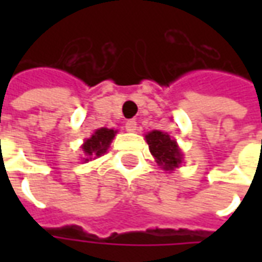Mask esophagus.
<instances>
[{
	"instance_id": "obj_1",
	"label": "esophagus",
	"mask_w": 262,
	"mask_h": 262,
	"mask_svg": "<svg viewBox=\"0 0 262 262\" xmlns=\"http://www.w3.org/2000/svg\"><path fill=\"white\" fill-rule=\"evenodd\" d=\"M125 129L127 132H135L137 129V123H136V120L135 119H130V120H127L125 123Z\"/></svg>"
}]
</instances>
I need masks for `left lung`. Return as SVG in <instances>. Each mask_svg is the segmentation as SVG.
Segmentation results:
<instances>
[{
  "mask_svg": "<svg viewBox=\"0 0 262 262\" xmlns=\"http://www.w3.org/2000/svg\"><path fill=\"white\" fill-rule=\"evenodd\" d=\"M146 140L150 147V153L157 159V163L164 167V170H174L181 164V150L167 133L160 130L150 132L146 135Z\"/></svg>",
  "mask_w": 262,
  "mask_h": 262,
  "instance_id": "8db88e82",
  "label": "left lung"
}]
</instances>
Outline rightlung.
<instances>
[{"label":"right lung","instance_id":"obj_1","mask_svg":"<svg viewBox=\"0 0 262 262\" xmlns=\"http://www.w3.org/2000/svg\"><path fill=\"white\" fill-rule=\"evenodd\" d=\"M115 133L114 129H106V127H101L98 129L94 135H92L84 144H82V150L86 156L90 157H98L106 151L109 147V143L112 142ZM88 160V159H85Z\"/></svg>","mask_w":262,"mask_h":262}]
</instances>
